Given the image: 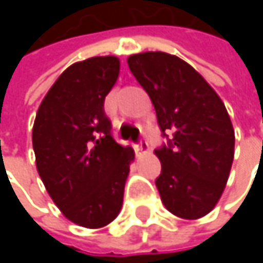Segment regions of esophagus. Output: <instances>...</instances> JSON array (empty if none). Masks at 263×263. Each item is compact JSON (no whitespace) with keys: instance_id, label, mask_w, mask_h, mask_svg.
Listing matches in <instances>:
<instances>
[{"instance_id":"1","label":"esophagus","mask_w":263,"mask_h":263,"mask_svg":"<svg viewBox=\"0 0 263 263\" xmlns=\"http://www.w3.org/2000/svg\"><path fill=\"white\" fill-rule=\"evenodd\" d=\"M134 151L135 154H143V152H147L149 151V144L146 140H138L137 143H134Z\"/></svg>"}]
</instances>
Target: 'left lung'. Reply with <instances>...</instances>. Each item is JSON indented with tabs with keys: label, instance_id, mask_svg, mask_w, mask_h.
Segmentation results:
<instances>
[{
	"label": "left lung",
	"instance_id": "1",
	"mask_svg": "<svg viewBox=\"0 0 263 263\" xmlns=\"http://www.w3.org/2000/svg\"><path fill=\"white\" fill-rule=\"evenodd\" d=\"M129 70L149 94L161 137L155 180L166 209L184 219L207 215L219 201L235 155V131L226 105L183 59L146 51L128 58Z\"/></svg>",
	"mask_w": 263,
	"mask_h": 263
}]
</instances>
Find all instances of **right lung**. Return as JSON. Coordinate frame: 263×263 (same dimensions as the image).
<instances>
[{
  "label": "right lung",
  "mask_w": 263,
  "mask_h": 263,
  "mask_svg": "<svg viewBox=\"0 0 263 263\" xmlns=\"http://www.w3.org/2000/svg\"><path fill=\"white\" fill-rule=\"evenodd\" d=\"M114 56L68 67L44 97L33 125L39 177L74 224L99 229L119 215L134 158L112 137L105 97L119 78Z\"/></svg>",
  "instance_id": "add662e5"
}]
</instances>
